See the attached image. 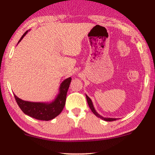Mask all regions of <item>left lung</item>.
Returning a JSON list of instances; mask_svg holds the SVG:
<instances>
[{"label":"left lung","mask_w":155,"mask_h":155,"mask_svg":"<svg viewBox=\"0 0 155 155\" xmlns=\"http://www.w3.org/2000/svg\"><path fill=\"white\" fill-rule=\"evenodd\" d=\"M86 98H87V101L88 105H89V107H90V109L92 110L93 114H94L95 116H97V117L100 118L101 119L106 120V121H114V120H116V119H117V118H104V117H103V116H101V115H99V114L96 111V110L94 109V106H93L92 101V100H91V99L87 96V95H86Z\"/></svg>","instance_id":"1"}]
</instances>
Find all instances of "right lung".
Instances as JSON below:
<instances>
[{"label":"right lung","mask_w":155,"mask_h":155,"mask_svg":"<svg viewBox=\"0 0 155 155\" xmlns=\"http://www.w3.org/2000/svg\"><path fill=\"white\" fill-rule=\"evenodd\" d=\"M27 31H25L19 40L18 43L26 35ZM71 82V78H68L61 84L59 92L56 98L51 103L31 102V101L22 100L15 94H14V97L19 107L24 112V114L37 120H50L58 116L63 111L65 104L68 90Z\"/></svg>","instance_id":"right-lung-1"}]
</instances>
